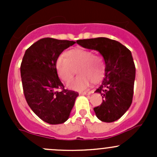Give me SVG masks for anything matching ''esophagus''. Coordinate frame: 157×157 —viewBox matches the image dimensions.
Returning a JSON list of instances; mask_svg holds the SVG:
<instances>
[{
	"label": "esophagus",
	"mask_w": 157,
	"mask_h": 157,
	"mask_svg": "<svg viewBox=\"0 0 157 157\" xmlns=\"http://www.w3.org/2000/svg\"><path fill=\"white\" fill-rule=\"evenodd\" d=\"M93 93L92 91H84V92H80V94L81 95H90Z\"/></svg>",
	"instance_id": "obj_1"
}]
</instances>
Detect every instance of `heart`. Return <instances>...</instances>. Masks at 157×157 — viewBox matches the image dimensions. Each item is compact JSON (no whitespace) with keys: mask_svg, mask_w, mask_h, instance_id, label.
I'll list each match as a JSON object with an SVG mask.
<instances>
[{"mask_svg":"<svg viewBox=\"0 0 157 157\" xmlns=\"http://www.w3.org/2000/svg\"><path fill=\"white\" fill-rule=\"evenodd\" d=\"M64 55L65 58L60 56L57 59L55 67L60 79L66 82L73 77L77 70L78 77L67 83L71 90H83L93 82L98 83L103 78L105 64L100 55L81 48L71 49Z\"/></svg>","mask_w":157,"mask_h":157,"instance_id":"1","label":"heart"}]
</instances>
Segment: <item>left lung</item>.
Returning a JSON list of instances; mask_svg holds the SVG:
<instances>
[{"mask_svg":"<svg viewBox=\"0 0 157 157\" xmlns=\"http://www.w3.org/2000/svg\"><path fill=\"white\" fill-rule=\"evenodd\" d=\"M77 44L96 50L105 63V78L96 90L102 97L100 105L93 109L96 117L104 122L119 119L131 106L134 93L135 65L131 51L113 39L105 37L80 39Z\"/></svg>","mask_w":157,"mask_h":157,"instance_id":"8db88e82","label":"left lung"}]
</instances>
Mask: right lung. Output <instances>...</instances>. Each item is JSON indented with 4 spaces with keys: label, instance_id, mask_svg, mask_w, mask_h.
I'll return each mask as SVG.
<instances>
[{
    "label": "right lung",
    "instance_id": "add662e5",
    "mask_svg": "<svg viewBox=\"0 0 157 157\" xmlns=\"http://www.w3.org/2000/svg\"><path fill=\"white\" fill-rule=\"evenodd\" d=\"M74 41L43 38L26 49L20 65L23 93L30 109L51 124L69 118L78 93L64 89L58 78L56 61Z\"/></svg>",
    "mask_w": 157,
    "mask_h": 157
}]
</instances>
